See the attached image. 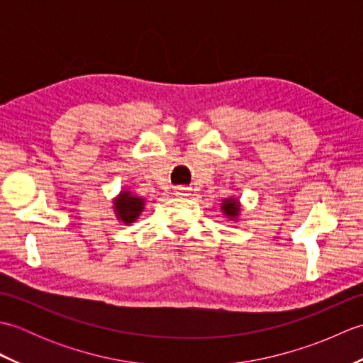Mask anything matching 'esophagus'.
<instances>
[{
	"instance_id": "obj_1",
	"label": "esophagus",
	"mask_w": 363,
	"mask_h": 363,
	"mask_svg": "<svg viewBox=\"0 0 363 363\" xmlns=\"http://www.w3.org/2000/svg\"><path fill=\"white\" fill-rule=\"evenodd\" d=\"M190 191H191V189H190V187L179 186V187H176V189H174V195H176V196H189V195H190Z\"/></svg>"
}]
</instances>
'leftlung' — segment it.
<instances>
[{"label": "left lung", "instance_id": "left-lung-1", "mask_svg": "<svg viewBox=\"0 0 363 363\" xmlns=\"http://www.w3.org/2000/svg\"><path fill=\"white\" fill-rule=\"evenodd\" d=\"M220 207H221L223 215H225V217H228L229 221H237L238 217H240L242 206H240V201H238V199L234 198V196L223 199Z\"/></svg>", "mask_w": 363, "mask_h": 363}]
</instances>
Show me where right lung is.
<instances>
[{
  "mask_svg": "<svg viewBox=\"0 0 363 363\" xmlns=\"http://www.w3.org/2000/svg\"><path fill=\"white\" fill-rule=\"evenodd\" d=\"M112 204L115 217H117L120 223H125V225H130V223L137 221L145 209V199L142 196H137L134 191L128 189H123L113 198Z\"/></svg>",
  "mask_w": 363,
  "mask_h": 363,
  "instance_id": "obj_1",
  "label": "right lung"
}]
</instances>
